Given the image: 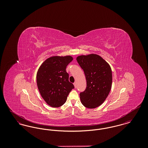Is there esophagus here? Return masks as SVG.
<instances>
[{
    "mask_svg": "<svg viewBox=\"0 0 148 148\" xmlns=\"http://www.w3.org/2000/svg\"><path fill=\"white\" fill-rule=\"evenodd\" d=\"M74 85L75 88H77V83H76V82H75V83H74Z\"/></svg>",
    "mask_w": 148,
    "mask_h": 148,
    "instance_id": "34e87169",
    "label": "esophagus"
}]
</instances>
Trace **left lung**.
Masks as SVG:
<instances>
[{"mask_svg": "<svg viewBox=\"0 0 148 148\" xmlns=\"http://www.w3.org/2000/svg\"><path fill=\"white\" fill-rule=\"evenodd\" d=\"M77 63L83 69L86 88L80 93L82 104L89 109L101 105L112 88V71L109 64L100 56L95 54L80 56Z\"/></svg>", "mask_w": 148, "mask_h": 148, "instance_id": "8db88e82", "label": "left lung"}]
</instances>
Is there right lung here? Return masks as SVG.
Here are the masks:
<instances>
[{
  "mask_svg": "<svg viewBox=\"0 0 148 148\" xmlns=\"http://www.w3.org/2000/svg\"><path fill=\"white\" fill-rule=\"evenodd\" d=\"M72 56H53L46 59L36 74V83L43 99L49 106L58 108L66 102L74 86L69 82L66 71Z\"/></svg>",
  "mask_w": 148,
  "mask_h": 148,
  "instance_id": "obj_1",
  "label": "right lung"
}]
</instances>
